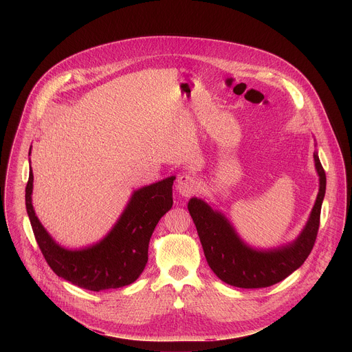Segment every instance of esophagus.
I'll use <instances>...</instances> for the list:
<instances>
[{
  "instance_id": "1",
  "label": "esophagus",
  "mask_w": 352,
  "mask_h": 352,
  "mask_svg": "<svg viewBox=\"0 0 352 352\" xmlns=\"http://www.w3.org/2000/svg\"><path fill=\"white\" fill-rule=\"evenodd\" d=\"M197 189V181L189 175V174H182L177 179V192L185 197L193 195Z\"/></svg>"
}]
</instances>
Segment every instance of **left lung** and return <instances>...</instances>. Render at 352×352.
<instances>
[{"mask_svg": "<svg viewBox=\"0 0 352 352\" xmlns=\"http://www.w3.org/2000/svg\"><path fill=\"white\" fill-rule=\"evenodd\" d=\"M315 168L319 175V192L309 219L300 234L278 248L256 249L238 235L230 220L204 199L192 197L189 214L210 269L224 283L239 288H263L280 283L304 265L315 245L320 209L326 193V174L315 152Z\"/></svg>", "mask_w": 352, "mask_h": 352, "instance_id": "left-lung-1", "label": "left lung"}]
</instances>
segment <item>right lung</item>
Returning <instances> with one entry per match:
<instances>
[{
  "mask_svg": "<svg viewBox=\"0 0 352 352\" xmlns=\"http://www.w3.org/2000/svg\"><path fill=\"white\" fill-rule=\"evenodd\" d=\"M174 179V175L167 177L133 190L122 214L103 239L82 249H68L53 239L34 213L30 167L25 195L26 210L48 266L58 277L90 291L132 284L147 263L150 236L159 220L173 208Z\"/></svg>",
  "mask_w": 352,
  "mask_h": 352,
  "instance_id": "1",
  "label": "right lung"
}]
</instances>
